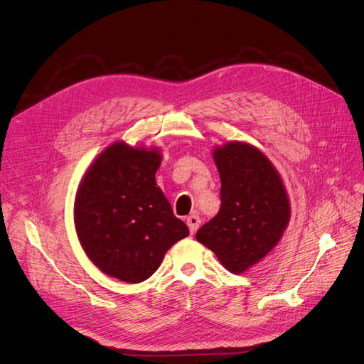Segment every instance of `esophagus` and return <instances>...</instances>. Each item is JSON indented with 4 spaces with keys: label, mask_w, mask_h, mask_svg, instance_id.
Masks as SVG:
<instances>
[{
    "label": "esophagus",
    "mask_w": 364,
    "mask_h": 364,
    "mask_svg": "<svg viewBox=\"0 0 364 364\" xmlns=\"http://www.w3.org/2000/svg\"><path fill=\"white\" fill-rule=\"evenodd\" d=\"M186 225H188V228H190V232L196 234V230L200 226V218L197 215H190L188 218H186Z\"/></svg>",
    "instance_id": "1"
}]
</instances>
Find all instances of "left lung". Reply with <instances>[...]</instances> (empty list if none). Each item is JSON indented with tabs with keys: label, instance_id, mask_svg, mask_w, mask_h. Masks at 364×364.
Masks as SVG:
<instances>
[{
	"label": "left lung",
	"instance_id": "8db88e82",
	"mask_svg": "<svg viewBox=\"0 0 364 364\" xmlns=\"http://www.w3.org/2000/svg\"><path fill=\"white\" fill-rule=\"evenodd\" d=\"M213 156L222 206L196 238L226 270L245 273L279 243L290 222V200L278 170L252 144L230 141L217 146Z\"/></svg>",
	"mask_w": 364,
	"mask_h": 364
}]
</instances>
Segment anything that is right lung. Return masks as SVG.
Masks as SVG:
<instances>
[{
    "label": "right lung",
    "instance_id": "right-lung-1",
    "mask_svg": "<svg viewBox=\"0 0 364 364\" xmlns=\"http://www.w3.org/2000/svg\"><path fill=\"white\" fill-rule=\"evenodd\" d=\"M161 161L159 149L114 142L77 190L74 225L80 245L98 269L119 281L149 279L167 250L190 234L156 185Z\"/></svg>",
    "mask_w": 364,
    "mask_h": 364
}]
</instances>
